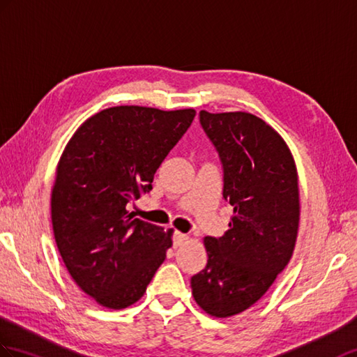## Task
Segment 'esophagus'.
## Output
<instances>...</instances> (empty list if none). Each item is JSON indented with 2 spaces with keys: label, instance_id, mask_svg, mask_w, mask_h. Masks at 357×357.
I'll use <instances>...</instances> for the list:
<instances>
[{
  "label": "esophagus",
  "instance_id": "1",
  "mask_svg": "<svg viewBox=\"0 0 357 357\" xmlns=\"http://www.w3.org/2000/svg\"><path fill=\"white\" fill-rule=\"evenodd\" d=\"M187 240H188L187 234L179 233V231H175V233H173V246H175V248L184 245Z\"/></svg>",
  "mask_w": 357,
  "mask_h": 357
}]
</instances>
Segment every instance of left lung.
<instances>
[{
  "mask_svg": "<svg viewBox=\"0 0 357 357\" xmlns=\"http://www.w3.org/2000/svg\"><path fill=\"white\" fill-rule=\"evenodd\" d=\"M223 170L229 229L205 237L206 266L192 277L196 303L216 318L250 309L291 260L300 222L291 151L269 124L248 112H199Z\"/></svg>",
  "mask_w": 357,
  "mask_h": 357,
  "instance_id": "left-lung-1",
  "label": "left lung"
}]
</instances>
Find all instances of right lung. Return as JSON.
<instances>
[{
    "label": "right lung",
    "instance_id": "right-lung-1",
    "mask_svg": "<svg viewBox=\"0 0 357 357\" xmlns=\"http://www.w3.org/2000/svg\"><path fill=\"white\" fill-rule=\"evenodd\" d=\"M195 115L115 106L88 119L65 147L52 193L56 245L76 284L103 307L137 303L172 246V229L128 208L151 192Z\"/></svg>",
    "mask_w": 357,
    "mask_h": 357
}]
</instances>
